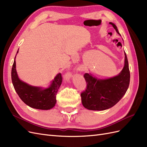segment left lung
Segmentation results:
<instances>
[{
  "mask_svg": "<svg viewBox=\"0 0 147 147\" xmlns=\"http://www.w3.org/2000/svg\"><path fill=\"white\" fill-rule=\"evenodd\" d=\"M118 34L117 26L109 22ZM125 66L117 76L107 79H98L88 73L84 77L87 83L86 90L80 93L82 105L93 111H103L115 105L125 95L130 81L128 61L125 53Z\"/></svg>",
  "mask_w": 147,
  "mask_h": 147,
  "instance_id": "8db88e82",
  "label": "left lung"
}]
</instances>
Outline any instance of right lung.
Returning a JSON list of instances; mask_svg holds the SVG:
<instances>
[{
	"instance_id": "add662e5",
	"label": "right lung",
	"mask_w": 147,
	"mask_h": 147,
	"mask_svg": "<svg viewBox=\"0 0 147 147\" xmlns=\"http://www.w3.org/2000/svg\"><path fill=\"white\" fill-rule=\"evenodd\" d=\"M15 58L16 56L11 69V80L15 91L21 100L27 106L37 109L48 110L54 107L57 101V93L62 82L61 73L56 76L48 88L33 87L19 79L16 70Z\"/></svg>"
}]
</instances>
